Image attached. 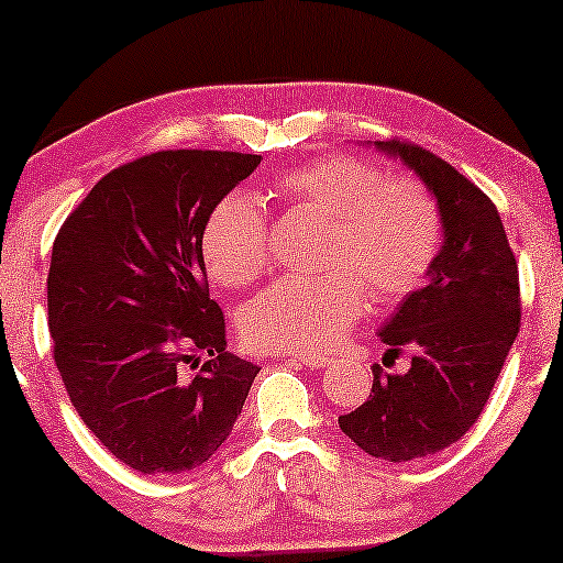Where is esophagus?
I'll list each match as a JSON object with an SVG mask.
<instances>
[{"instance_id":"34e87169","label":"esophagus","mask_w":563,"mask_h":563,"mask_svg":"<svg viewBox=\"0 0 563 563\" xmlns=\"http://www.w3.org/2000/svg\"><path fill=\"white\" fill-rule=\"evenodd\" d=\"M290 362L306 364V367H311V369L329 367V357H319V354H290Z\"/></svg>"}]
</instances>
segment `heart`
<instances>
[{"label":"heart","mask_w":563,"mask_h":563,"mask_svg":"<svg viewBox=\"0 0 563 563\" xmlns=\"http://www.w3.org/2000/svg\"><path fill=\"white\" fill-rule=\"evenodd\" d=\"M285 203L329 217L321 278L290 275L252 298L240 316L242 339L260 352H327L342 342L367 303L408 296L437 263L441 206L418 178H387L354 155H327L273 180ZM203 263L227 288L257 280L271 260L263 203L247 191L213 206L201 234Z\"/></svg>","instance_id":"heart-1"}]
</instances>
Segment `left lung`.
I'll return each instance as SVG.
<instances>
[{
    "mask_svg": "<svg viewBox=\"0 0 563 563\" xmlns=\"http://www.w3.org/2000/svg\"><path fill=\"white\" fill-rule=\"evenodd\" d=\"M441 206L443 244L429 283L408 292L379 339L387 354L410 352L406 375L372 367L369 398L339 416V429L387 462L437 454L472 429L520 329V280L495 203L431 150L390 137Z\"/></svg>",
    "mask_w": 563,
    "mask_h": 563,
    "instance_id": "1",
    "label": "left lung"
}]
</instances>
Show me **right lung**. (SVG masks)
<instances>
[{"instance_id":"1","label":"right lung","mask_w":563,"mask_h":563,"mask_svg":"<svg viewBox=\"0 0 563 563\" xmlns=\"http://www.w3.org/2000/svg\"><path fill=\"white\" fill-rule=\"evenodd\" d=\"M260 165L229 150H161L109 170L53 242V360L86 429L142 474L191 472L227 441L260 367L227 350L201 234ZM202 372L185 377V367Z\"/></svg>"}]
</instances>
